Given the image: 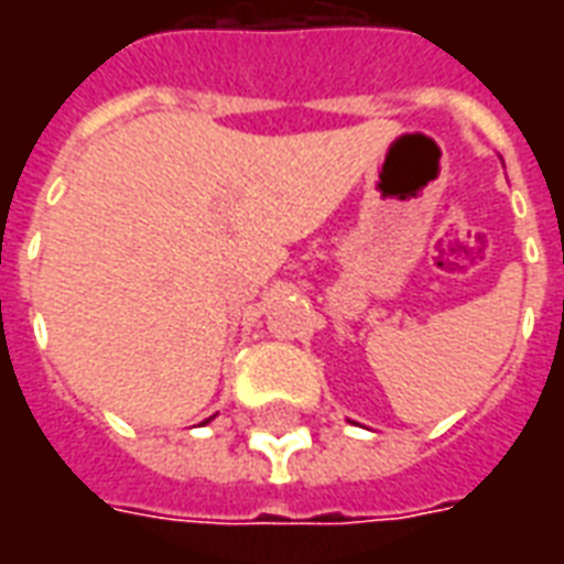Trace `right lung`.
<instances>
[{
  "mask_svg": "<svg viewBox=\"0 0 564 564\" xmlns=\"http://www.w3.org/2000/svg\"><path fill=\"white\" fill-rule=\"evenodd\" d=\"M205 423H208V420H205Z\"/></svg>",
  "mask_w": 564,
  "mask_h": 564,
  "instance_id": "obj_1",
  "label": "right lung"
}]
</instances>
